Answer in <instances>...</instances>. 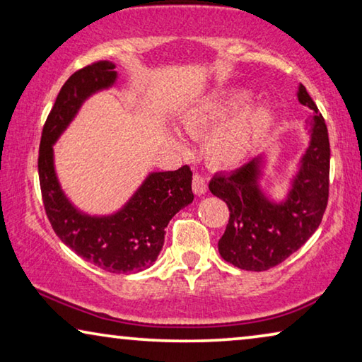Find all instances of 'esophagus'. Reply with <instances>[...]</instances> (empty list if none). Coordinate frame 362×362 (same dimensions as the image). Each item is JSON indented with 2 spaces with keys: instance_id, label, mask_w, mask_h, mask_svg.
Returning a JSON list of instances; mask_svg holds the SVG:
<instances>
[{
  "instance_id": "obj_1",
  "label": "esophagus",
  "mask_w": 362,
  "mask_h": 362,
  "mask_svg": "<svg viewBox=\"0 0 362 362\" xmlns=\"http://www.w3.org/2000/svg\"><path fill=\"white\" fill-rule=\"evenodd\" d=\"M192 189L194 192L199 194V196H202V194L207 192V181H205L204 176L200 175H194L192 176Z\"/></svg>"
}]
</instances>
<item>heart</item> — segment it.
<instances>
[{"instance_id": "heart-1", "label": "heart", "mask_w": 362, "mask_h": 362, "mask_svg": "<svg viewBox=\"0 0 362 362\" xmlns=\"http://www.w3.org/2000/svg\"><path fill=\"white\" fill-rule=\"evenodd\" d=\"M251 102L252 95L244 90H218L204 97L185 115V127L192 136H202L217 127L215 132H210L204 144V153L210 163L216 166L241 163L255 144L274 127L276 115L269 105H260L244 111L241 115L237 114ZM225 120L228 123L226 124ZM176 142L181 146L180 139H176Z\"/></svg>"}]
</instances>
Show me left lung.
Wrapping results in <instances>:
<instances>
[{
  "label": "left lung",
  "instance_id": "1",
  "mask_svg": "<svg viewBox=\"0 0 362 362\" xmlns=\"http://www.w3.org/2000/svg\"><path fill=\"white\" fill-rule=\"evenodd\" d=\"M299 103L314 111L309 119L310 141L291 189L274 202L259 186L264 157L231 173L212 177L209 189L225 200L230 220L218 241L220 255L238 269L264 272L296 252L319 228L329 202L330 142L324 116L301 84Z\"/></svg>",
  "mask_w": 362,
  "mask_h": 362
}]
</instances>
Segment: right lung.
I'll return each mask as SVG.
<instances>
[{"label": "right lung", "mask_w": 362, "mask_h": 362, "mask_svg": "<svg viewBox=\"0 0 362 362\" xmlns=\"http://www.w3.org/2000/svg\"><path fill=\"white\" fill-rule=\"evenodd\" d=\"M115 68L111 61H97L76 71L61 87L42 131L38 177L43 207L61 241L100 269L134 274L157 260L165 228L194 200L191 168L185 165L176 171L150 173L123 209L113 215L92 216L77 210L64 196L53 163V144L92 93L115 84Z\"/></svg>", "instance_id": "obj_1"}]
</instances>
